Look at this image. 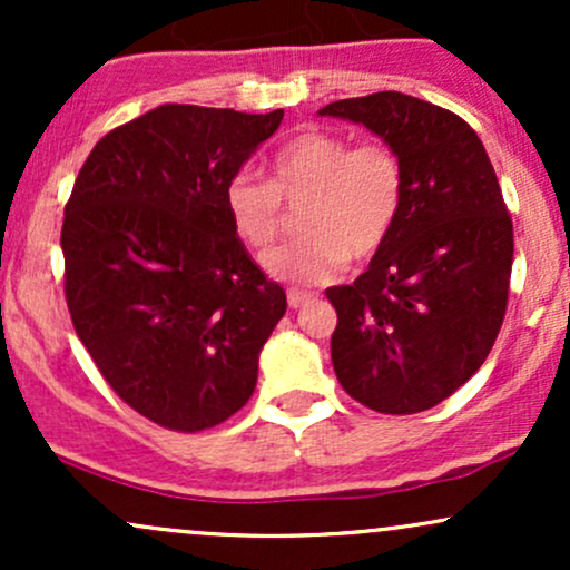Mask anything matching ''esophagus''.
Wrapping results in <instances>:
<instances>
[{
    "instance_id": "34e87169",
    "label": "esophagus",
    "mask_w": 570,
    "mask_h": 570,
    "mask_svg": "<svg viewBox=\"0 0 570 570\" xmlns=\"http://www.w3.org/2000/svg\"><path fill=\"white\" fill-rule=\"evenodd\" d=\"M286 299H289V307H294V311H297V307H303L305 303H311L313 294L311 292H303V289H289V292H286Z\"/></svg>"
}]
</instances>
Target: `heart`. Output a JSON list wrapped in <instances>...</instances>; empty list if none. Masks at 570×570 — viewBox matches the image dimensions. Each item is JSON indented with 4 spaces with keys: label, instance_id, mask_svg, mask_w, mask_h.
<instances>
[{
    "label": "heart",
    "instance_id": "heart-1",
    "mask_svg": "<svg viewBox=\"0 0 570 570\" xmlns=\"http://www.w3.org/2000/svg\"><path fill=\"white\" fill-rule=\"evenodd\" d=\"M303 199V238L271 252L263 265L281 281L313 286L335 278L348 257L367 263L389 244L404 200L402 160L383 141L303 130L273 153L271 179L238 171L225 185L227 222L254 252L276 244L284 203Z\"/></svg>",
    "mask_w": 570,
    "mask_h": 570
}]
</instances>
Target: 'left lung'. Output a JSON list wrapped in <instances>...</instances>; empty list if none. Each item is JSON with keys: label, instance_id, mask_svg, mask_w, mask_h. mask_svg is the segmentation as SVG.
<instances>
[{"label": "left lung", "instance_id": "8db88e82", "mask_svg": "<svg viewBox=\"0 0 570 570\" xmlns=\"http://www.w3.org/2000/svg\"><path fill=\"white\" fill-rule=\"evenodd\" d=\"M402 160L389 244L351 286H332L340 385L385 415L431 410L488 358L503 324L514 233L480 136L450 109L383 90L326 104Z\"/></svg>", "mask_w": 570, "mask_h": 570}]
</instances>
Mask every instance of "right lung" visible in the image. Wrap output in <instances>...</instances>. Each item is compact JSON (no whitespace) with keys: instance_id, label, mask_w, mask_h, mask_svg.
Masks as SVG:
<instances>
[{"instance_id":"obj_1","label":"right lung","mask_w":570,"mask_h":570,"mask_svg":"<svg viewBox=\"0 0 570 570\" xmlns=\"http://www.w3.org/2000/svg\"><path fill=\"white\" fill-rule=\"evenodd\" d=\"M284 109L163 104L109 130L63 208V294L77 337L130 410L195 434L235 415L286 313L225 214V185Z\"/></svg>"}]
</instances>
